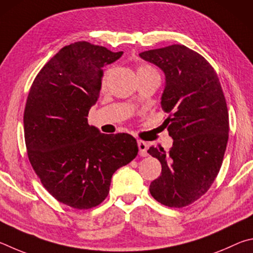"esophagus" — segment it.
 Returning a JSON list of instances; mask_svg holds the SVG:
<instances>
[{
	"instance_id": "34e87169",
	"label": "esophagus",
	"mask_w": 253,
	"mask_h": 253,
	"mask_svg": "<svg viewBox=\"0 0 253 253\" xmlns=\"http://www.w3.org/2000/svg\"><path fill=\"white\" fill-rule=\"evenodd\" d=\"M138 148H139V154L141 157H147L148 156V144L144 141H138Z\"/></svg>"
}]
</instances>
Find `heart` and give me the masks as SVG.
<instances>
[{"label":"heart","instance_id":"obj_1","mask_svg":"<svg viewBox=\"0 0 253 253\" xmlns=\"http://www.w3.org/2000/svg\"><path fill=\"white\" fill-rule=\"evenodd\" d=\"M141 72H156L157 71L152 69L151 66H148V65H141L138 68V71H136V73H141Z\"/></svg>","mask_w":253,"mask_h":253}]
</instances>
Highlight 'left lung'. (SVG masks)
<instances>
[{
  "label": "left lung",
  "mask_w": 253,
  "mask_h": 253,
  "mask_svg": "<svg viewBox=\"0 0 253 253\" xmlns=\"http://www.w3.org/2000/svg\"><path fill=\"white\" fill-rule=\"evenodd\" d=\"M140 57L166 77L163 124L173 144L169 152L150 147L162 166L150 193L161 205L182 208L203 196L218 175L229 138V113L214 69L205 57L180 44L144 51Z\"/></svg>",
  "instance_id": "8db88e82"
}]
</instances>
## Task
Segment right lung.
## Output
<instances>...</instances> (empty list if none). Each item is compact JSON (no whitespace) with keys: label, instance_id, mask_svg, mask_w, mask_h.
I'll return each instance as SVG.
<instances>
[{"label":"right lung","instance_id":"1","mask_svg":"<svg viewBox=\"0 0 253 253\" xmlns=\"http://www.w3.org/2000/svg\"><path fill=\"white\" fill-rule=\"evenodd\" d=\"M122 54L84 41L64 46L40 71L26 100L29 160L43 187L74 209L99 206L114 172L139 151L132 135L101 133L86 118L99 99L102 68Z\"/></svg>","mask_w":253,"mask_h":253}]
</instances>
